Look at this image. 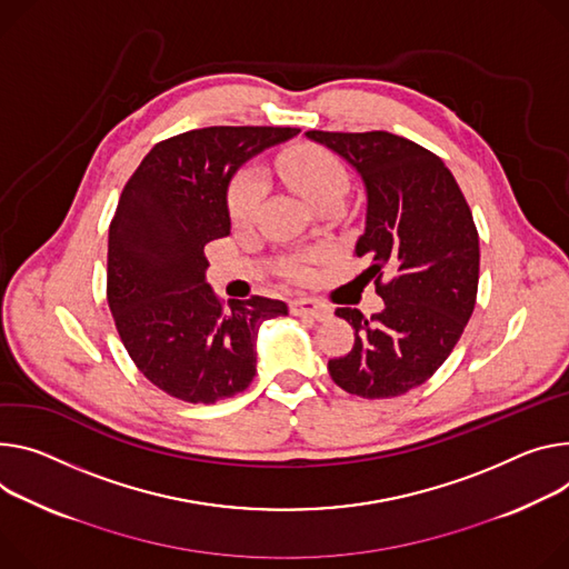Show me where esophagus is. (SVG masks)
I'll return each instance as SVG.
<instances>
[{"instance_id":"1","label":"esophagus","mask_w":569,"mask_h":569,"mask_svg":"<svg viewBox=\"0 0 569 569\" xmlns=\"http://www.w3.org/2000/svg\"><path fill=\"white\" fill-rule=\"evenodd\" d=\"M290 313L292 316H303V318H313L318 322H325L331 318V306L318 301V299H308V297H297L290 301Z\"/></svg>"}]
</instances>
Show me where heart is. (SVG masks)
<instances>
[{"label": "heart", "mask_w": 569, "mask_h": 569, "mask_svg": "<svg viewBox=\"0 0 569 569\" xmlns=\"http://www.w3.org/2000/svg\"><path fill=\"white\" fill-rule=\"evenodd\" d=\"M277 174L313 206L340 201L349 188V172L333 151L318 144L288 149L274 163ZM266 199V181L253 168L238 170L227 186V211L233 224H251Z\"/></svg>", "instance_id": "obj_1"}]
</instances>
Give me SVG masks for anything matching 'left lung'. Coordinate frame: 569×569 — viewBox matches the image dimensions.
<instances>
[{
  "label": "left lung",
  "instance_id": "obj_1",
  "mask_svg": "<svg viewBox=\"0 0 569 569\" xmlns=\"http://www.w3.org/2000/svg\"><path fill=\"white\" fill-rule=\"evenodd\" d=\"M306 136L342 157L366 183L360 274L386 301L370 320L336 308L353 327L349 353L329 360L331 379L363 399L399 397L445 363L477 303L479 233L453 174L433 151L388 131Z\"/></svg>",
  "mask_w": 569,
  "mask_h": 569
}]
</instances>
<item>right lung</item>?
<instances>
[{
    "label": "right lung",
    "mask_w": 569,
    "mask_h": 569,
    "mask_svg": "<svg viewBox=\"0 0 569 569\" xmlns=\"http://www.w3.org/2000/svg\"><path fill=\"white\" fill-rule=\"evenodd\" d=\"M299 129L206 127L179 133L142 159L109 229L107 297L136 368L188 403H216L249 388L256 333L288 316L253 295L222 306L206 283L203 247L229 236L227 186L236 170Z\"/></svg>",
    "instance_id": "add662e5"
}]
</instances>
